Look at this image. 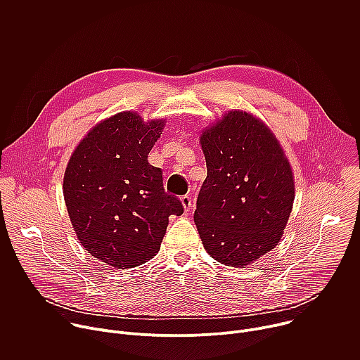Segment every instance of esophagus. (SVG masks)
Wrapping results in <instances>:
<instances>
[{
	"mask_svg": "<svg viewBox=\"0 0 360 360\" xmlns=\"http://www.w3.org/2000/svg\"><path fill=\"white\" fill-rule=\"evenodd\" d=\"M181 202H182V207H184L185 212H189V210L192 208V199H191V196L184 195V196L181 198Z\"/></svg>",
	"mask_w": 360,
	"mask_h": 360,
	"instance_id": "34e87169",
	"label": "esophagus"
}]
</instances>
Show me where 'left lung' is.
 I'll return each mask as SVG.
<instances>
[{
  "mask_svg": "<svg viewBox=\"0 0 360 360\" xmlns=\"http://www.w3.org/2000/svg\"><path fill=\"white\" fill-rule=\"evenodd\" d=\"M208 175L193 215L203 248L226 266L258 261L281 240L292 212V168L271 129L229 111L200 135Z\"/></svg>",
  "mask_w": 360,
  "mask_h": 360,
  "instance_id": "obj_1",
  "label": "left lung"
}]
</instances>
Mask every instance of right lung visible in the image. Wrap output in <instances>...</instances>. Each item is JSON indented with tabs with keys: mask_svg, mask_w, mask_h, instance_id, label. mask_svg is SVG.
Masks as SVG:
<instances>
[{
	"mask_svg": "<svg viewBox=\"0 0 360 360\" xmlns=\"http://www.w3.org/2000/svg\"><path fill=\"white\" fill-rule=\"evenodd\" d=\"M164 125L120 112L86 134L65 169L64 199L81 245L117 269L152 259L169 217L184 214L182 202L164 189L162 171L148 162Z\"/></svg>",
	"mask_w": 360,
	"mask_h": 360,
	"instance_id": "1",
	"label": "right lung"
}]
</instances>
